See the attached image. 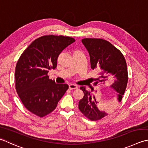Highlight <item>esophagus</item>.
<instances>
[{"label": "esophagus", "instance_id": "esophagus-1", "mask_svg": "<svg viewBox=\"0 0 148 148\" xmlns=\"http://www.w3.org/2000/svg\"><path fill=\"white\" fill-rule=\"evenodd\" d=\"M69 88H70L71 90L77 88V86L76 85H74V84H69Z\"/></svg>", "mask_w": 148, "mask_h": 148}]
</instances>
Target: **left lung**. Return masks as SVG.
Masks as SVG:
<instances>
[{
	"mask_svg": "<svg viewBox=\"0 0 148 148\" xmlns=\"http://www.w3.org/2000/svg\"><path fill=\"white\" fill-rule=\"evenodd\" d=\"M90 55L91 68L100 67L103 72L98 78L100 82L114 78V82L110 86L117 92V100L121 102L128 83V76L125 58L122 53L111 43L101 38H84L82 40ZM97 83V82H96ZM92 90L94 88L90 87ZM84 96L79 101V110L90 121H97L106 116L108 114L101 111L97 108V103L94 95L92 97L90 91L85 86H81Z\"/></svg>",
	"mask_w": 148,
	"mask_h": 148,
	"instance_id": "obj_1",
	"label": "left lung"
}]
</instances>
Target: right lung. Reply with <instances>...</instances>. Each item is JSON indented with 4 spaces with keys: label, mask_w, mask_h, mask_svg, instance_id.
Returning a JSON list of instances; mask_svg holds the SVG:
<instances>
[{
    "label": "right lung",
    "mask_w": 148,
    "mask_h": 148,
    "mask_svg": "<svg viewBox=\"0 0 148 148\" xmlns=\"http://www.w3.org/2000/svg\"><path fill=\"white\" fill-rule=\"evenodd\" d=\"M75 42L73 38L45 35L32 42L23 52L15 68V88L29 111L42 117L56 108L69 86L49 79V70L55 69L62 51Z\"/></svg>",
    "instance_id": "right-lung-1"
}]
</instances>
